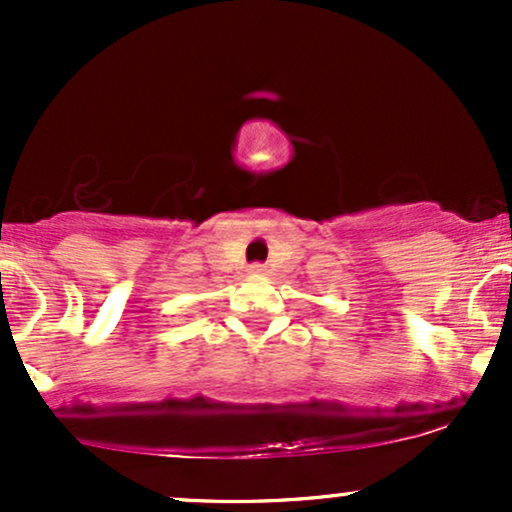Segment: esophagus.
Instances as JSON below:
<instances>
[{"instance_id": "obj_1", "label": "esophagus", "mask_w": 512, "mask_h": 512, "mask_svg": "<svg viewBox=\"0 0 512 512\" xmlns=\"http://www.w3.org/2000/svg\"><path fill=\"white\" fill-rule=\"evenodd\" d=\"M250 274H252V276H262V274H267V267H264V264H260V262L252 264V267H250Z\"/></svg>"}]
</instances>
